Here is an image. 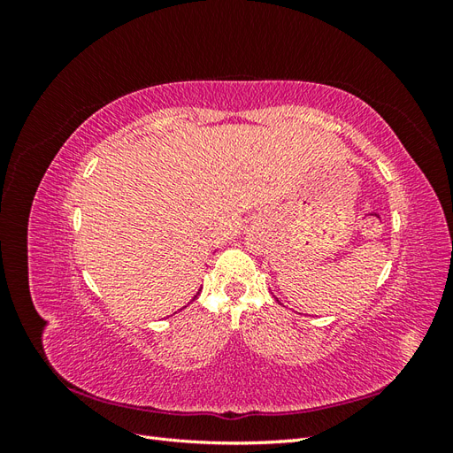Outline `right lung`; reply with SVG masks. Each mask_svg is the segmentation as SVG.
<instances>
[{
    "label": "right lung",
    "mask_w": 453,
    "mask_h": 453,
    "mask_svg": "<svg viewBox=\"0 0 453 453\" xmlns=\"http://www.w3.org/2000/svg\"><path fill=\"white\" fill-rule=\"evenodd\" d=\"M198 295H200V293H196V296H198ZM196 296H195V298H196Z\"/></svg>",
    "instance_id": "right-lung-1"
}]
</instances>
